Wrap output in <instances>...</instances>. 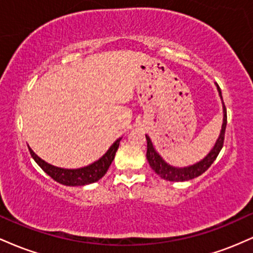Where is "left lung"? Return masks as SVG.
I'll use <instances>...</instances> for the list:
<instances>
[{
    "label": "left lung",
    "mask_w": 253,
    "mask_h": 253,
    "mask_svg": "<svg viewBox=\"0 0 253 253\" xmlns=\"http://www.w3.org/2000/svg\"><path fill=\"white\" fill-rule=\"evenodd\" d=\"M216 89L219 91V96L222 101V95L221 90H220L219 85L216 84ZM222 113H223V119H222V126L221 130H220L219 138L216 139L215 144H214L213 149L210 151L207 156L205 158L201 159L197 163L189 165V167H172L169 163L164 161L163 157L157 152L155 146H153L152 141H151L150 136L146 134V140H147V152H146V158L149 162L150 167L152 168V170L155 171L157 175H159L163 179L171 182H184L189 181V179L195 178L202 175L206 170H208V168L213 164V162L215 161L217 155L222 149L223 145V139H225V130H226V125H227V113H226L225 104L222 101Z\"/></svg>",
    "instance_id": "1"
}]
</instances>
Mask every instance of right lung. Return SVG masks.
Returning a JSON list of instances; mask_svg holds the SVG:
<instances>
[{"instance_id": "1", "label": "right lung", "mask_w": 253, "mask_h": 253, "mask_svg": "<svg viewBox=\"0 0 253 253\" xmlns=\"http://www.w3.org/2000/svg\"><path fill=\"white\" fill-rule=\"evenodd\" d=\"M121 139L123 138L117 139L112 144V146L107 150V152L101 158H98L97 161H95L94 163L83 168H78V169H64V168L54 167V165L48 164L47 162L43 161L39 156H37L30 146H28V150H30L32 158L51 178H53L54 181L60 183V184L69 185V187H77V185L91 184V183L97 182L98 179H101L106 175L110 164L114 161L115 153L119 149V144H120Z\"/></svg>"}]
</instances>
